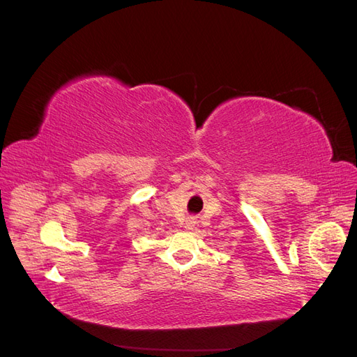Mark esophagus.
<instances>
[{"label": "esophagus", "mask_w": 357, "mask_h": 357, "mask_svg": "<svg viewBox=\"0 0 357 357\" xmlns=\"http://www.w3.org/2000/svg\"><path fill=\"white\" fill-rule=\"evenodd\" d=\"M195 223H197V219H195V218H188L186 222H185V228H186V229H192L193 226H195Z\"/></svg>", "instance_id": "esophagus-1"}]
</instances>
